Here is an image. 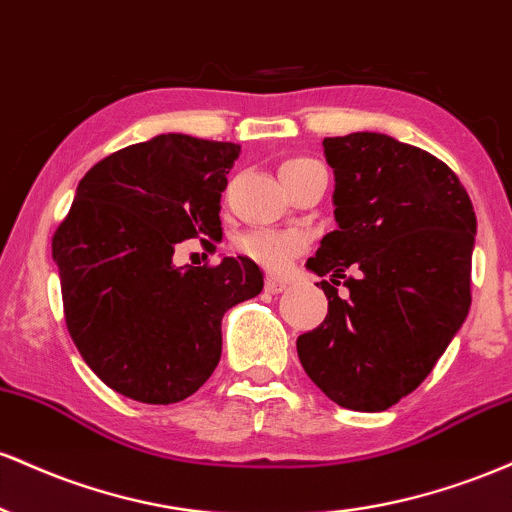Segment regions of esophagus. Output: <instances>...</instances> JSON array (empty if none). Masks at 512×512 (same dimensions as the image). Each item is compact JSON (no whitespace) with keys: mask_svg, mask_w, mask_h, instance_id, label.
<instances>
[{"mask_svg":"<svg viewBox=\"0 0 512 512\" xmlns=\"http://www.w3.org/2000/svg\"><path fill=\"white\" fill-rule=\"evenodd\" d=\"M285 287H287V280H283V278H275V275H268L266 278V290L273 292V295L283 292Z\"/></svg>","mask_w":512,"mask_h":512,"instance_id":"esophagus-1","label":"esophagus"}]
</instances>
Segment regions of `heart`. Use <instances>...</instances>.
Masks as SVG:
<instances>
[{
	"label": "heart",
	"instance_id": "obj_1",
	"mask_svg": "<svg viewBox=\"0 0 512 512\" xmlns=\"http://www.w3.org/2000/svg\"><path fill=\"white\" fill-rule=\"evenodd\" d=\"M317 162L307 157H292L280 164V179H290V176L302 174V171L317 169ZM309 239L307 234L295 232V229H256V232L244 234L237 239V249L258 266L268 268V271L280 273L285 271L287 263L295 256H300L307 249Z\"/></svg>",
	"mask_w": 512,
	"mask_h": 512
}]
</instances>
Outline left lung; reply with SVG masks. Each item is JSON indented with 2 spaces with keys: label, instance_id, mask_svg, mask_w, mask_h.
<instances>
[{
  "label": "left lung",
  "instance_id": "1",
  "mask_svg": "<svg viewBox=\"0 0 512 512\" xmlns=\"http://www.w3.org/2000/svg\"><path fill=\"white\" fill-rule=\"evenodd\" d=\"M324 154L338 229L307 268L331 273L321 280L329 314L297 338V355L338 406L387 411L426 380L467 319L476 215L455 171L426 149L350 132L326 137ZM341 279L348 298L332 287Z\"/></svg>",
  "mask_w": 512,
  "mask_h": 512
}]
</instances>
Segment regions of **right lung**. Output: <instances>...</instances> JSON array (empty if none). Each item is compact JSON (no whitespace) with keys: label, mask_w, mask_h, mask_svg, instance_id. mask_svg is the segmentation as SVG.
Returning <instances> with one entry per match:
<instances>
[{"label":"right lung","mask_w":512,"mask_h":512,"mask_svg":"<svg viewBox=\"0 0 512 512\" xmlns=\"http://www.w3.org/2000/svg\"><path fill=\"white\" fill-rule=\"evenodd\" d=\"M241 147L169 132L91 166L53 237L65 321L101 382L142 404L198 392L222 317L263 290L251 258L174 266L181 241L222 239L220 198Z\"/></svg>","instance_id":"add662e5"}]
</instances>
